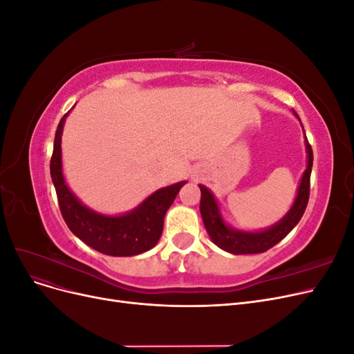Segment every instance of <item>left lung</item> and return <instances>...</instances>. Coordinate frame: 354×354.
Wrapping results in <instances>:
<instances>
[{"label":"left lung","mask_w":354,"mask_h":354,"mask_svg":"<svg viewBox=\"0 0 354 354\" xmlns=\"http://www.w3.org/2000/svg\"><path fill=\"white\" fill-rule=\"evenodd\" d=\"M306 147L308 153V164L303 174L301 183H299L294 205L279 223L274 224L273 227L267 230L246 233V232H238L227 227L220 216L217 202L211 195V192L205 186L199 185L201 216H202L203 224H205L209 238L212 239L214 243L220 246L221 250L232 254L266 252L276 243H279L286 234L297 226V223L303 217V214L307 208L308 198H310V174H312V167H313V151H312V146H310L307 140V137H306Z\"/></svg>","instance_id":"left-lung-1"}]
</instances>
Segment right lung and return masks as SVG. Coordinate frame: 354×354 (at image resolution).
Returning a JSON list of instances; mask_svg holds the SVG:
<instances>
[{
	"instance_id": "add662e5",
	"label": "right lung",
	"mask_w": 354,
	"mask_h": 354,
	"mask_svg": "<svg viewBox=\"0 0 354 354\" xmlns=\"http://www.w3.org/2000/svg\"><path fill=\"white\" fill-rule=\"evenodd\" d=\"M68 113L63 115L57 125L55 147H53L50 160L51 180L56 187L63 220L71 232L77 234L82 242L106 255L130 257L153 248L162 234L165 212L186 181L159 189L140 207L125 216L106 217L85 208L68 189L62 174L60 140L63 122Z\"/></svg>"
}]
</instances>
